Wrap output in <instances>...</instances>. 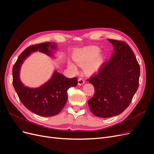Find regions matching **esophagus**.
Instances as JSON below:
<instances>
[{
    "mask_svg": "<svg viewBox=\"0 0 154 154\" xmlns=\"http://www.w3.org/2000/svg\"><path fill=\"white\" fill-rule=\"evenodd\" d=\"M84 83H85V80L83 79L82 78H79V79H78V84H79V85H83Z\"/></svg>",
    "mask_w": 154,
    "mask_h": 154,
    "instance_id": "34e87169",
    "label": "esophagus"
}]
</instances>
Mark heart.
Here are the masks:
<instances>
[{
    "label": "heart",
    "mask_w": 154,
    "mask_h": 154,
    "mask_svg": "<svg viewBox=\"0 0 154 154\" xmlns=\"http://www.w3.org/2000/svg\"><path fill=\"white\" fill-rule=\"evenodd\" d=\"M99 51L100 48L97 46H90L76 50L72 58L78 65L84 66L87 74L92 75L101 69L104 62V56ZM68 65L72 71L77 72V69L74 64L69 62Z\"/></svg>",
    "instance_id": "b5f03b06"
}]
</instances>
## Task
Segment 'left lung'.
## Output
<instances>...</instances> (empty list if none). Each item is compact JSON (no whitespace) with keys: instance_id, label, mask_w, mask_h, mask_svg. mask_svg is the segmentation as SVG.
Wrapping results in <instances>:
<instances>
[{"instance_id":"1","label":"left lung","mask_w":154,"mask_h":154,"mask_svg":"<svg viewBox=\"0 0 154 154\" xmlns=\"http://www.w3.org/2000/svg\"><path fill=\"white\" fill-rule=\"evenodd\" d=\"M115 52L97 74L88 81L95 93L88 101L91 111L101 118L123 112L130 105L139 85L140 66L130 46L125 42L108 39Z\"/></svg>"}]
</instances>
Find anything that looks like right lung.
Returning <instances> with one entry per match:
<instances>
[{"mask_svg": "<svg viewBox=\"0 0 154 154\" xmlns=\"http://www.w3.org/2000/svg\"><path fill=\"white\" fill-rule=\"evenodd\" d=\"M55 49V43L51 42L29 46L19 56L12 69V84L20 101L30 111L41 116H55L62 110L67 101V90L77 85V78L69 79L55 71L51 78L41 87L29 88L21 82L20 68L32 52L39 51L51 56Z\"/></svg>", "mask_w": 154, "mask_h": 154, "instance_id": "right-lung-1", "label": "right lung"}]
</instances>
